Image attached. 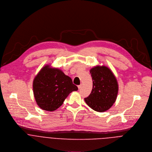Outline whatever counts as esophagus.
Segmentation results:
<instances>
[{
  "instance_id": "obj_1",
  "label": "esophagus",
  "mask_w": 152,
  "mask_h": 152,
  "mask_svg": "<svg viewBox=\"0 0 152 152\" xmlns=\"http://www.w3.org/2000/svg\"><path fill=\"white\" fill-rule=\"evenodd\" d=\"M81 87H82V84L78 86V89H80V88H81Z\"/></svg>"
}]
</instances>
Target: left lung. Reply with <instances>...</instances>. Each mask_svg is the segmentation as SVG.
I'll return each mask as SVG.
<instances>
[{
  "label": "left lung",
  "instance_id": "1",
  "mask_svg": "<svg viewBox=\"0 0 152 152\" xmlns=\"http://www.w3.org/2000/svg\"><path fill=\"white\" fill-rule=\"evenodd\" d=\"M90 72L92 77L93 88L84 101L96 111H106L117 99L118 91L117 78L112 71L105 65H96L90 70Z\"/></svg>",
  "mask_w": 152,
  "mask_h": 152
}]
</instances>
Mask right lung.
Returning <instances> with one entry per match:
<instances>
[{
	"label": "right lung",
	"instance_id": "1",
	"mask_svg": "<svg viewBox=\"0 0 152 152\" xmlns=\"http://www.w3.org/2000/svg\"><path fill=\"white\" fill-rule=\"evenodd\" d=\"M78 87L72 79L58 68L44 66L33 81L34 95L37 105L43 110L53 111L61 106L70 93Z\"/></svg>",
	"mask_w": 152,
	"mask_h": 152
}]
</instances>
